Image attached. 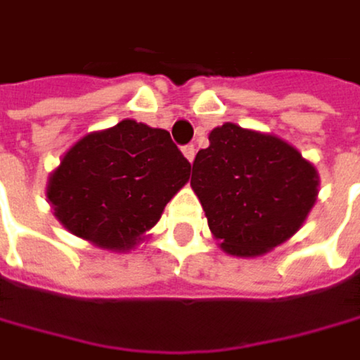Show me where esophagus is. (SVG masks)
<instances>
[{
  "instance_id": "obj_1",
  "label": "esophagus",
  "mask_w": 360,
  "mask_h": 360,
  "mask_svg": "<svg viewBox=\"0 0 360 360\" xmlns=\"http://www.w3.org/2000/svg\"><path fill=\"white\" fill-rule=\"evenodd\" d=\"M183 154H185V158L189 160V162H193V158H195V148L189 143V146H183Z\"/></svg>"
}]
</instances>
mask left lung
<instances>
[{"mask_svg": "<svg viewBox=\"0 0 360 360\" xmlns=\"http://www.w3.org/2000/svg\"><path fill=\"white\" fill-rule=\"evenodd\" d=\"M200 150L191 187L221 248L258 256L298 231L317 195V171L290 143L225 122Z\"/></svg>", "mask_w": 360, "mask_h": 360, "instance_id": "left-lung-1", "label": "left lung"}]
</instances>
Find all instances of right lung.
I'll return each mask as SVG.
<instances>
[{"label": "right lung", "instance_id": "obj_1", "mask_svg": "<svg viewBox=\"0 0 360 360\" xmlns=\"http://www.w3.org/2000/svg\"><path fill=\"white\" fill-rule=\"evenodd\" d=\"M189 171L169 131L120 120L66 152L49 177L47 198L75 236L108 250H129L158 223Z\"/></svg>", "mask_w": 360, "mask_h": 360}]
</instances>
